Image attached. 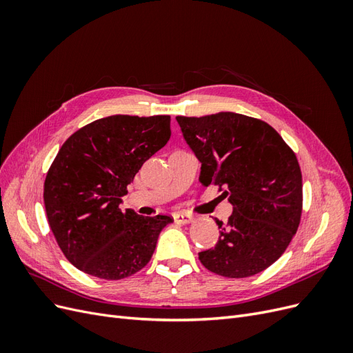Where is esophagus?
Wrapping results in <instances>:
<instances>
[{"label": "esophagus", "instance_id": "obj_1", "mask_svg": "<svg viewBox=\"0 0 353 353\" xmlns=\"http://www.w3.org/2000/svg\"><path fill=\"white\" fill-rule=\"evenodd\" d=\"M174 221L178 223H188L193 221V216L188 215V213H183V212H176L174 213Z\"/></svg>", "mask_w": 353, "mask_h": 353}]
</instances>
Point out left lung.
<instances>
[{
	"label": "left lung",
	"instance_id": "1",
	"mask_svg": "<svg viewBox=\"0 0 353 353\" xmlns=\"http://www.w3.org/2000/svg\"><path fill=\"white\" fill-rule=\"evenodd\" d=\"M200 168V183L225 187L232 215L215 218L219 240L199 253L205 268L245 279L271 266L287 249L302 215V174L296 154L272 126L219 112L176 116ZM223 196V194H222Z\"/></svg>",
	"mask_w": 353,
	"mask_h": 353
}]
</instances>
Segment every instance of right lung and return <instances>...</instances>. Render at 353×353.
<instances>
[{
  "label": "right lung",
  "instance_id": "add662e5",
  "mask_svg": "<svg viewBox=\"0 0 353 353\" xmlns=\"http://www.w3.org/2000/svg\"><path fill=\"white\" fill-rule=\"evenodd\" d=\"M170 138V116L114 114L70 135L44 184L50 228L68 261L101 280L126 279L148 263L166 215L121 209L126 185Z\"/></svg>",
  "mask_w": 353,
  "mask_h": 353
}]
</instances>
